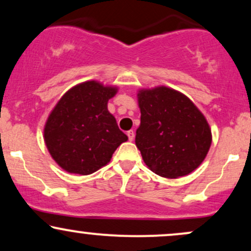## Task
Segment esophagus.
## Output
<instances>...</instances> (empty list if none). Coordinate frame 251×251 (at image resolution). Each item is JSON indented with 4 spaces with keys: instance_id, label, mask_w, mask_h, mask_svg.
<instances>
[{
    "instance_id": "esophagus-1",
    "label": "esophagus",
    "mask_w": 251,
    "mask_h": 251,
    "mask_svg": "<svg viewBox=\"0 0 251 251\" xmlns=\"http://www.w3.org/2000/svg\"><path fill=\"white\" fill-rule=\"evenodd\" d=\"M127 137H128L129 142H132V140L134 139V131H132V129H131V131H128L127 132Z\"/></svg>"
}]
</instances>
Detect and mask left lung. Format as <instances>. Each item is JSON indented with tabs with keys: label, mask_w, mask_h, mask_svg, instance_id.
Segmentation results:
<instances>
[{
	"label": "left lung",
	"mask_w": 251,
	"mask_h": 251,
	"mask_svg": "<svg viewBox=\"0 0 251 251\" xmlns=\"http://www.w3.org/2000/svg\"><path fill=\"white\" fill-rule=\"evenodd\" d=\"M140 126L135 145L146 165L165 178L191 174L206 157L211 131L194 102L168 87L143 89L138 94Z\"/></svg>",
	"instance_id": "obj_1"
}]
</instances>
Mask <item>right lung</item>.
I'll list each match as a JSON object with an SVG mask.
<instances>
[{"label":"right lung","instance_id":"add662e5","mask_svg":"<svg viewBox=\"0 0 251 251\" xmlns=\"http://www.w3.org/2000/svg\"><path fill=\"white\" fill-rule=\"evenodd\" d=\"M116 93L114 87L86 81L71 88L56 103L46 123L45 142L63 170L93 174L128 139L107 109L108 100Z\"/></svg>","mask_w":251,"mask_h":251}]
</instances>
